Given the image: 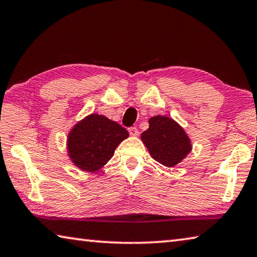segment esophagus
<instances>
[{
  "label": "esophagus",
  "mask_w": 257,
  "mask_h": 257,
  "mask_svg": "<svg viewBox=\"0 0 257 257\" xmlns=\"http://www.w3.org/2000/svg\"><path fill=\"white\" fill-rule=\"evenodd\" d=\"M128 132H129L130 135H132V136H138V134H139L138 129H137L136 127H130V128L128 129Z\"/></svg>",
  "instance_id": "34e87169"
}]
</instances>
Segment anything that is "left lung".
<instances>
[{
    "label": "left lung",
    "mask_w": 257,
    "mask_h": 257,
    "mask_svg": "<svg viewBox=\"0 0 257 257\" xmlns=\"http://www.w3.org/2000/svg\"><path fill=\"white\" fill-rule=\"evenodd\" d=\"M150 127L142 134V141L152 158L165 167L180 163L191 151V143L184 128L175 120L156 115L149 120Z\"/></svg>",
    "instance_id": "left-lung-1"
}]
</instances>
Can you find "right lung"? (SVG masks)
Wrapping results in <instances>:
<instances>
[{
  "instance_id": "obj_1",
  "label": "right lung",
  "mask_w": 257,
  "mask_h": 257,
  "mask_svg": "<svg viewBox=\"0 0 257 257\" xmlns=\"http://www.w3.org/2000/svg\"><path fill=\"white\" fill-rule=\"evenodd\" d=\"M128 136L129 133L118 122L93 113L77 122L69 133L68 155L80 170L95 172L107 163Z\"/></svg>"
}]
</instances>
